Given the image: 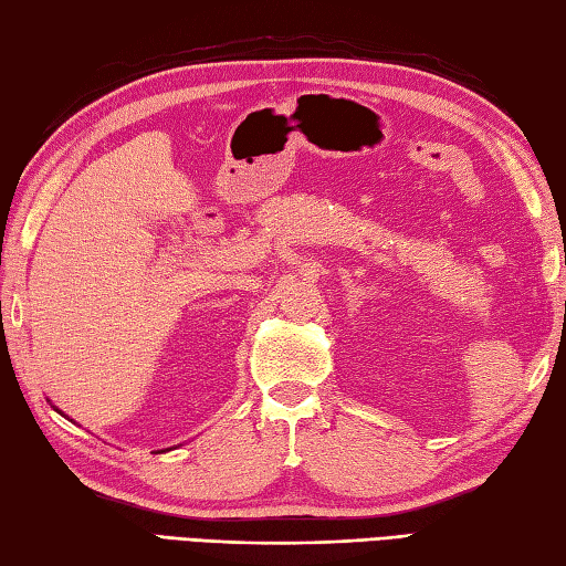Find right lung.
<instances>
[{"instance_id":"right-lung-1","label":"right lung","mask_w":566,"mask_h":566,"mask_svg":"<svg viewBox=\"0 0 566 566\" xmlns=\"http://www.w3.org/2000/svg\"><path fill=\"white\" fill-rule=\"evenodd\" d=\"M55 412H61V409H55ZM61 415H63V412H61Z\"/></svg>"}]
</instances>
